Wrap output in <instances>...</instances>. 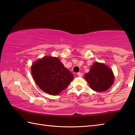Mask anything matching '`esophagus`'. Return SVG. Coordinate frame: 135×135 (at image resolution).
<instances>
[{
  "instance_id": "34e87169",
  "label": "esophagus",
  "mask_w": 135,
  "mask_h": 135,
  "mask_svg": "<svg viewBox=\"0 0 135 135\" xmlns=\"http://www.w3.org/2000/svg\"><path fill=\"white\" fill-rule=\"evenodd\" d=\"M77 75L79 76V77H82V76H83V73H77Z\"/></svg>"
}]
</instances>
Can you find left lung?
I'll list each match as a JSON object with an SVG mask.
<instances>
[{"label":"left lung","instance_id":"1","mask_svg":"<svg viewBox=\"0 0 135 135\" xmlns=\"http://www.w3.org/2000/svg\"><path fill=\"white\" fill-rule=\"evenodd\" d=\"M90 88L95 91H104L111 87L114 82L112 70L104 64L95 62L90 71L84 75Z\"/></svg>","mask_w":135,"mask_h":135}]
</instances>
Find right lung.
I'll use <instances>...</instances> for the list:
<instances>
[{
	"mask_svg": "<svg viewBox=\"0 0 135 135\" xmlns=\"http://www.w3.org/2000/svg\"><path fill=\"white\" fill-rule=\"evenodd\" d=\"M31 71L36 84L51 95H58L74 78L59 59L52 57H45L33 63Z\"/></svg>",
	"mask_w": 135,
	"mask_h": 135,
	"instance_id": "obj_1",
	"label": "right lung"
}]
</instances>
